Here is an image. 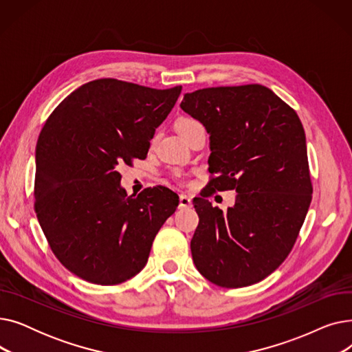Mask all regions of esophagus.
<instances>
[{
    "instance_id": "1",
    "label": "esophagus",
    "mask_w": 352,
    "mask_h": 352,
    "mask_svg": "<svg viewBox=\"0 0 352 352\" xmlns=\"http://www.w3.org/2000/svg\"><path fill=\"white\" fill-rule=\"evenodd\" d=\"M191 201H192L191 197H188L186 194H181L179 195V208H190L192 206Z\"/></svg>"
}]
</instances>
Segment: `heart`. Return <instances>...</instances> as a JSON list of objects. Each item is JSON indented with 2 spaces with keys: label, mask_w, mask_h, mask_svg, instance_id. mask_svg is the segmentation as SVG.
<instances>
[{
  "label": "heart",
  "mask_w": 352,
  "mask_h": 352,
  "mask_svg": "<svg viewBox=\"0 0 352 352\" xmlns=\"http://www.w3.org/2000/svg\"><path fill=\"white\" fill-rule=\"evenodd\" d=\"M195 124H198V121L191 120V118H181V120L177 122L178 133L181 134L182 131H186L187 128H190V126H192V125H195Z\"/></svg>",
  "instance_id": "1"
}]
</instances>
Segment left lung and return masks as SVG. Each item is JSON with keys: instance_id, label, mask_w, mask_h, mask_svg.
Returning <instances> with one entry per match:
<instances>
[{"instance_id": "obj_1", "label": "left lung", "mask_w": 352, "mask_h": 352, "mask_svg": "<svg viewBox=\"0 0 352 352\" xmlns=\"http://www.w3.org/2000/svg\"><path fill=\"white\" fill-rule=\"evenodd\" d=\"M179 107L210 134L208 170L217 175L192 201L194 264L218 287L260 283L291 252L311 204L302 124L260 84L197 89ZM227 189L236 190V206L223 213L205 197Z\"/></svg>"}]
</instances>
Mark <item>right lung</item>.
Returning a JSON list of instances; mask_svg holds the SVG:
<instances>
[{"mask_svg": "<svg viewBox=\"0 0 352 352\" xmlns=\"http://www.w3.org/2000/svg\"><path fill=\"white\" fill-rule=\"evenodd\" d=\"M181 89L94 80L47 120L35 148L34 207L54 255L80 278L98 285L133 278L175 212L178 195L165 187L128 197L117 165L146 157Z\"/></svg>", "mask_w": 352, "mask_h": 352, "instance_id": "add662e5", "label": "right lung"}]
</instances>
